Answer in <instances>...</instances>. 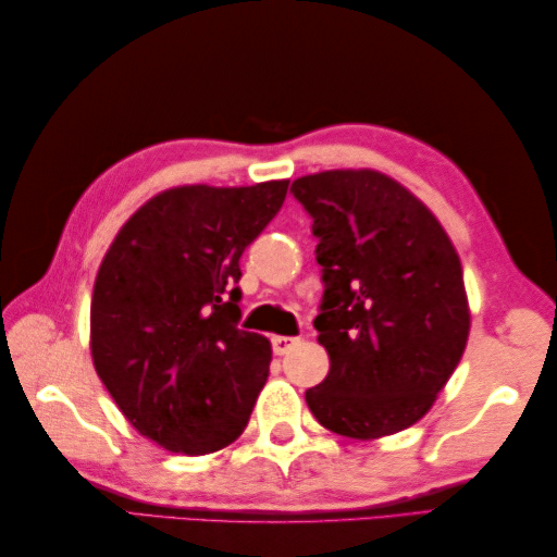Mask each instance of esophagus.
I'll return each mask as SVG.
<instances>
[{
    "label": "esophagus",
    "instance_id": "esophagus-1",
    "mask_svg": "<svg viewBox=\"0 0 557 557\" xmlns=\"http://www.w3.org/2000/svg\"><path fill=\"white\" fill-rule=\"evenodd\" d=\"M299 337H285V335H275L272 337V351L282 357V354H287L292 347H297Z\"/></svg>",
    "mask_w": 557,
    "mask_h": 557
}]
</instances>
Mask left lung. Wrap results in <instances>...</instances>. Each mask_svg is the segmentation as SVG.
Instances as JSON below:
<instances>
[{
    "instance_id": "1",
    "label": "left lung",
    "mask_w": 557,
    "mask_h": 557,
    "mask_svg": "<svg viewBox=\"0 0 557 557\" xmlns=\"http://www.w3.org/2000/svg\"><path fill=\"white\" fill-rule=\"evenodd\" d=\"M292 194L318 239V342L330 357L306 405L357 441L417 423L465 354L469 304L453 242L417 196L373 170L301 176Z\"/></svg>"
}]
</instances>
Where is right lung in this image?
I'll return each mask as SVG.
<instances>
[{"label":"right lung","instance_id":"1","mask_svg":"<svg viewBox=\"0 0 557 557\" xmlns=\"http://www.w3.org/2000/svg\"><path fill=\"white\" fill-rule=\"evenodd\" d=\"M287 186L170 188L128 218L102 258L92 363L134 429L170 453L234 443L268 381L270 342L239 327L236 282Z\"/></svg>","mask_w":557,"mask_h":557}]
</instances>
